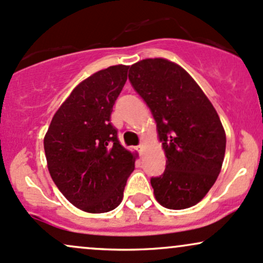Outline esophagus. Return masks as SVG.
Segmentation results:
<instances>
[{"label": "esophagus", "mask_w": 263, "mask_h": 263, "mask_svg": "<svg viewBox=\"0 0 263 263\" xmlns=\"http://www.w3.org/2000/svg\"><path fill=\"white\" fill-rule=\"evenodd\" d=\"M137 151L142 155V153H143V151H144V144H143V143L138 144V146H137Z\"/></svg>", "instance_id": "obj_1"}]
</instances>
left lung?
I'll return each mask as SVG.
<instances>
[{
  "label": "left lung",
  "mask_w": 263,
  "mask_h": 263,
  "mask_svg": "<svg viewBox=\"0 0 263 263\" xmlns=\"http://www.w3.org/2000/svg\"><path fill=\"white\" fill-rule=\"evenodd\" d=\"M128 79L152 111L167 157L162 176L151 178L157 201L174 210L198 204L224 161L226 136L218 112L194 79L167 59L136 63Z\"/></svg>",
  "instance_id": "obj_1"
}]
</instances>
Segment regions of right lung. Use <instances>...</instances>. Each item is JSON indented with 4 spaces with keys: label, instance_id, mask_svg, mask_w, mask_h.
I'll use <instances>...</instances> for the list:
<instances>
[{
    "label": "right lung",
    "instance_id": "add662e5",
    "mask_svg": "<svg viewBox=\"0 0 263 263\" xmlns=\"http://www.w3.org/2000/svg\"><path fill=\"white\" fill-rule=\"evenodd\" d=\"M128 68L108 66L81 81L54 115L44 137L53 182L74 206L87 213L119 206L135 170L136 156L123 148L111 123Z\"/></svg>",
    "mask_w": 263,
    "mask_h": 263
}]
</instances>
